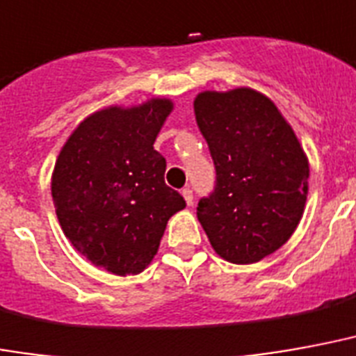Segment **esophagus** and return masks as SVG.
Listing matches in <instances>:
<instances>
[{
	"mask_svg": "<svg viewBox=\"0 0 356 356\" xmlns=\"http://www.w3.org/2000/svg\"><path fill=\"white\" fill-rule=\"evenodd\" d=\"M181 194H183V198H185L186 205H192L194 198H192V191H191V188H183V192H181Z\"/></svg>",
	"mask_w": 356,
	"mask_h": 356,
	"instance_id": "obj_1",
	"label": "esophagus"
}]
</instances>
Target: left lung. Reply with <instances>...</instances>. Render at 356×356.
I'll return each mask as SVG.
<instances>
[{
	"label": "left lung",
	"mask_w": 356,
	"mask_h": 356,
	"mask_svg": "<svg viewBox=\"0 0 356 356\" xmlns=\"http://www.w3.org/2000/svg\"><path fill=\"white\" fill-rule=\"evenodd\" d=\"M217 170L198 220L220 259L254 264L289 241L307 200L309 160L292 126L262 92L238 86L194 97Z\"/></svg>",
	"instance_id": "obj_1"
}]
</instances>
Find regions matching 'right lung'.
I'll return each instance as SVG.
<instances>
[{"label": "right lung", "mask_w": 356, "mask_h": 356, "mask_svg": "<svg viewBox=\"0 0 356 356\" xmlns=\"http://www.w3.org/2000/svg\"><path fill=\"white\" fill-rule=\"evenodd\" d=\"M173 111L170 97L109 105L71 131L52 170L51 192L65 238L97 268L138 275L151 264L185 200L164 183L154 141Z\"/></svg>", "instance_id": "1"}]
</instances>
